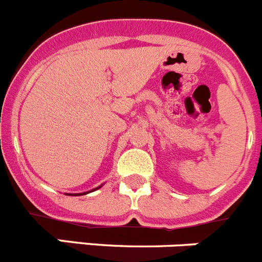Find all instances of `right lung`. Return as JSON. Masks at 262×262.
I'll return each mask as SVG.
<instances>
[{
	"mask_svg": "<svg viewBox=\"0 0 262 262\" xmlns=\"http://www.w3.org/2000/svg\"><path fill=\"white\" fill-rule=\"evenodd\" d=\"M102 187V184L101 186H98V187H96V188H93V189H91V191H87V192H83V193H66L67 196H81V195H87V193H90V192H93V191H96V189H98V188H101Z\"/></svg>",
	"mask_w": 262,
	"mask_h": 262,
	"instance_id": "add662e5",
	"label": "right lung"
}]
</instances>
